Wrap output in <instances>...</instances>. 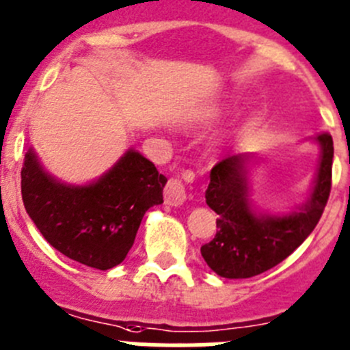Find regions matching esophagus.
<instances>
[{"label":"esophagus","instance_id":"obj_1","mask_svg":"<svg viewBox=\"0 0 350 350\" xmlns=\"http://www.w3.org/2000/svg\"><path fill=\"white\" fill-rule=\"evenodd\" d=\"M163 196H165V203L168 206H182L187 200V192H185V185L182 184L180 178H170L163 191Z\"/></svg>","mask_w":350,"mask_h":350}]
</instances>
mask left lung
Masks as SVG:
<instances>
[{"instance_id":"left-lung-1","label":"left lung","mask_w":350,"mask_h":350,"mask_svg":"<svg viewBox=\"0 0 350 350\" xmlns=\"http://www.w3.org/2000/svg\"><path fill=\"white\" fill-rule=\"evenodd\" d=\"M321 149L309 198L281 215L258 211L250 200L248 163L252 154H229L211 168L206 204L219 215L217 234L201 246V255L213 272L227 280H245L269 271L290 256L321 219L332 191L333 139L314 137Z\"/></svg>"}]
</instances>
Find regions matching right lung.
Instances as JSON below:
<instances>
[{
  "label": "right lung",
  "instance_id": "1",
  "mask_svg": "<svg viewBox=\"0 0 350 350\" xmlns=\"http://www.w3.org/2000/svg\"><path fill=\"white\" fill-rule=\"evenodd\" d=\"M22 201L43 238L62 255L88 267H116L135 241L144 215L163 203L166 177L135 149L85 185L59 180L34 149L22 165Z\"/></svg>",
  "mask_w": 350,
  "mask_h": 350
}]
</instances>
